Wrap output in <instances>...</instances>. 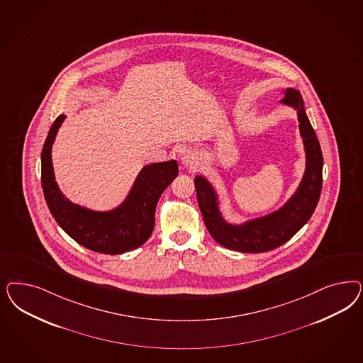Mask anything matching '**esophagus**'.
Returning a JSON list of instances; mask_svg holds the SVG:
<instances>
[{
    "label": "esophagus",
    "mask_w": 363,
    "mask_h": 363,
    "mask_svg": "<svg viewBox=\"0 0 363 363\" xmlns=\"http://www.w3.org/2000/svg\"><path fill=\"white\" fill-rule=\"evenodd\" d=\"M199 164V156L198 153L192 152V151H187L183 153L182 156V165L187 167V168H195Z\"/></svg>",
    "instance_id": "esophagus-1"
}]
</instances>
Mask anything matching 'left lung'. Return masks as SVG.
Returning <instances> with one entry per match:
<instances>
[{
  "mask_svg": "<svg viewBox=\"0 0 363 363\" xmlns=\"http://www.w3.org/2000/svg\"><path fill=\"white\" fill-rule=\"evenodd\" d=\"M281 104L296 112L299 133L303 141L304 172L293 195L278 210L247 219L228 222L220 208V196L213 184L201 174L194 179L199 208L211 236L223 247L257 254L284 245L296 234L314 213L322 189L323 156L315 130L306 115L303 99L295 88H284Z\"/></svg>",
  "mask_w": 363,
  "mask_h": 363,
  "instance_id": "8db88e82",
  "label": "left lung"
}]
</instances>
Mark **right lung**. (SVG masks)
<instances>
[{
  "label": "right lung",
  "mask_w": 363,
  "mask_h": 363,
  "mask_svg": "<svg viewBox=\"0 0 363 363\" xmlns=\"http://www.w3.org/2000/svg\"><path fill=\"white\" fill-rule=\"evenodd\" d=\"M65 118L55 120L41 152V184L55 220L73 240L96 252L118 255L144 245L152 234L159 198L179 174L177 162L144 165L125 199L112 210L84 207L61 192L52 163L53 143Z\"/></svg>",
  "instance_id": "obj_1"
}]
</instances>
